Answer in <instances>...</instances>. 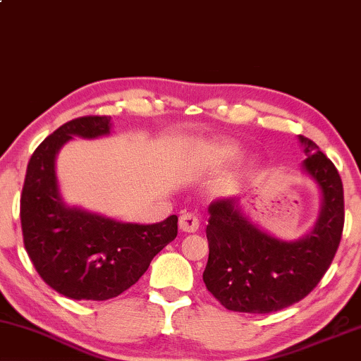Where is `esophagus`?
Segmentation results:
<instances>
[{"mask_svg": "<svg viewBox=\"0 0 361 361\" xmlns=\"http://www.w3.org/2000/svg\"><path fill=\"white\" fill-rule=\"evenodd\" d=\"M198 218L192 213H185L179 218V229L182 232H195L198 229Z\"/></svg>", "mask_w": 361, "mask_h": 361, "instance_id": "obj_1", "label": "esophagus"}]
</instances>
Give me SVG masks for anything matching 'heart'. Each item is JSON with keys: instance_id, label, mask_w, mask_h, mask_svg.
I'll return each instance as SVG.
<instances>
[{"instance_id": "1", "label": "heart", "mask_w": 361, "mask_h": 361, "mask_svg": "<svg viewBox=\"0 0 361 361\" xmlns=\"http://www.w3.org/2000/svg\"><path fill=\"white\" fill-rule=\"evenodd\" d=\"M219 157L223 159H232L237 157V148L232 145H226L223 148H219Z\"/></svg>"}]
</instances>
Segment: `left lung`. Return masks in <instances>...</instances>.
Returning <instances> with one entry per match:
<instances>
[{"mask_svg": "<svg viewBox=\"0 0 361 361\" xmlns=\"http://www.w3.org/2000/svg\"><path fill=\"white\" fill-rule=\"evenodd\" d=\"M303 169L323 193L314 229L297 242L259 231L240 213L238 198H218L208 207L207 289L223 307L238 313H273L300 302L323 279L343 231V187L331 159L310 138L298 135Z\"/></svg>", "mask_w": 361, "mask_h": 361, "instance_id": "1", "label": "left lung"}]
</instances>
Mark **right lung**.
Wrapping results in <instances>:
<instances>
[{
  "label": "right lung",
  "mask_w": 361,
  "mask_h": 361,
  "mask_svg": "<svg viewBox=\"0 0 361 361\" xmlns=\"http://www.w3.org/2000/svg\"><path fill=\"white\" fill-rule=\"evenodd\" d=\"M111 116L72 119L33 152L20 195L24 247L37 273L61 295L109 300L130 289L177 235V216L130 224L69 208L59 197L54 157L72 135L109 134Z\"/></svg>",
  "instance_id": "obj_1"
}]
</instances>
